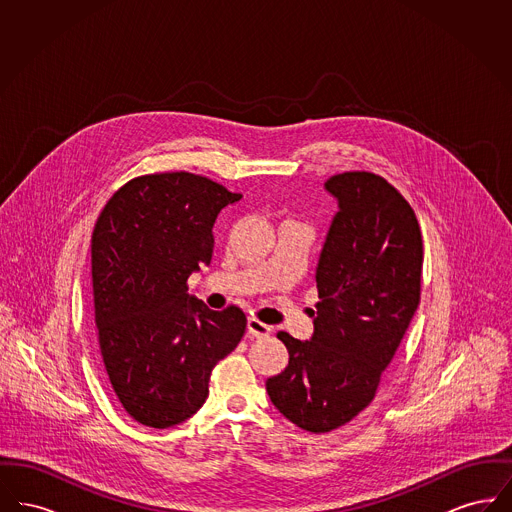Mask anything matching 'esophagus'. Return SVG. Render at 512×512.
I'll use <instances>...</instances> for the list:
<instances>
[{"label": "esophagus", "instance_id": "esophagus-1", "mask_svg": "<svg viewBox=\"0 0 512 512\" xmlns=\"http://www.w3.org/2000/svg\"><path fill=\"white\" fill-rule=\"evenodd\" d=\"M270 330H272V328H270L268 324L259 322L257 318H249V320H247V334H249L251 338H263V336H268Z\"/></svg>", "mask_w": 512, "mask_h": 512}]
</instances>
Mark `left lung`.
I'll return each instance as SVG.
<instances>
[{
	"instance_id": "obj_1",
	"label": "left lung",
	"mask_w": 512,
	"mask_h": 512,
	"mask_svg": "<svg viewBox=\"0 0 512 512\" xmlns=\"http://www.w3.org/2000/svg\"><path fill=\"white\" fill-rule=\"evenodd\" d=\"M338 199L317 267L311 340L278 332L290 353L267 380L272 405L295 426L324 434L374 399L420 303L422 234L413 207L372 172L326 180Z\"/></svg>"
}]
</instances>
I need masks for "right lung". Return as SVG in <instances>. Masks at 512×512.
<instances>
[{"label":"right lung","mask_w":512,"mask_h":512,"mask_svg":"<svg viewBox=\"0 0 512 512\" xmlns=\"http://www.w3.org/2000/svg\"><path fill=\"white\" fill-rule=\"evenodd\" d=\"M242 199L192 172L126 182L92 234L98 347L124 411L149 428H171L201 409L211 370L236 349L244 311H211L188 278L213 257L220 211Z\"/></svg>","instance_id":"add662e5"}]
</instances>
